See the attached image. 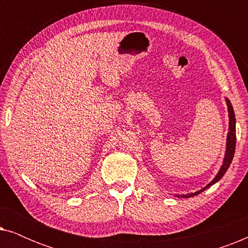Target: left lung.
<instances>
[{
    "label": "left lung",
    "instance_id": "obj_1",
    "mask_svg": "<svg viewBox=\"0 0 248 248\" xmlns=\"http://www.w3.org/2000/svg\"><path fill=\"white\" fill-rule=\"evenodd\" d=\"M225 100L227 104V108H228L229 126H228V134H227V140H226V151H225V155H223L221 167H220L218 172H217L216 177L213 178L208 185H205L204 187L199 189V191H196L194 193H187V194H175L176 198L187 199V198H192V196L199 195L200 193L205 191V189L209 188L210 186H212L213 184H216L217 182H219L220 179L223 177V175L226 174V171L228 170L229 166L232 161L233 155H235V149H236V118H235V113H233V108L232 106L230 100L227 97L225 98Z\"/></svg>",
    "mask_w": 248,
    "mask_h": 248
}]
</instances>
